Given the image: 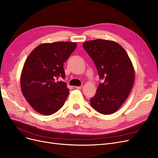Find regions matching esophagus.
<instances>
[{
	"instance_id": "34e87169",
	"label": "esophagus",
	"mask_w": 158,
	"mask_h": 158,
	"mask_svg": "<svg viewBox=\"0 0 158 158\" xmlns=\"http://www.w3.org/2000/svg\"><path fill=\"white\" fill-rule=\"evenodd\" d=\"M84 87V85H80V86H75L76 89H82Z\"/></svg>"
}]
</instances>
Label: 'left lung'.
<instances>
[{
  "label": "left lung",
  "instance_id": "1",
  "mask_svg": "<svg viewBox=\"0 0 158 158\" xmlns=\"http://www.w3.org/2000/svg\"><path fill=\"white\" fill-rule=\"evenodd\" d=\"M83 47L103 80L90 99L91 106L100 113L111 114L121 107L132 88L135 72L132 61L125 49L113 41H88Z\"/></svg>",
  "mask_w": 158,
  "mask_h": 158
}]
</instances>
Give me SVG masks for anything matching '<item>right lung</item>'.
<instances>
[{
  "label": "right lung",
  "mask_w": 158,
  "mask_h": 158,
  "mask_svg": "<svg viewBox=\"0 0 158 158\" xmlns=\"http://www.w3.org/2000/svg\"><path fill=\"white\" fill-rule=\"evenodd\" d=\"M76 46L75 42L45 43L28 56L22 71L20 88L37 113L51 115L63 106L70 89L66 83L56 80L60 76L64 78V63Z\"/></svg>",
  "instance_id": "right-lung-1"
}]
</instances>
